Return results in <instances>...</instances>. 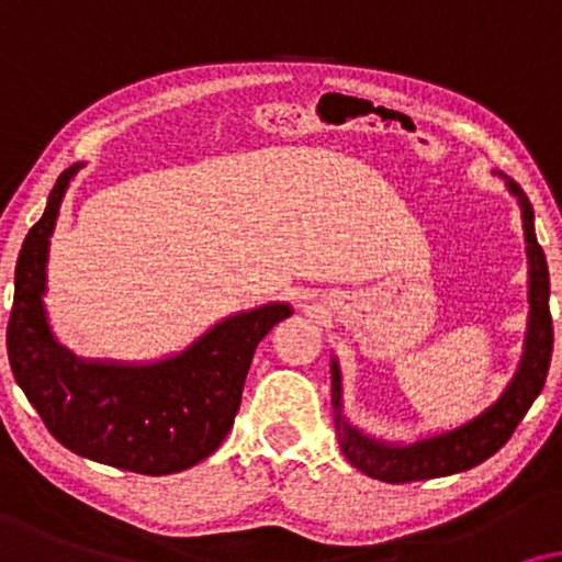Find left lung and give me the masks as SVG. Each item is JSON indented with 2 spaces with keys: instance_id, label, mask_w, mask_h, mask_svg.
<instances>
[{
  "instance_id": "1",
  "label": "left lung",
  "mask_w": 562,
  "mask_h": 562,
  "mask_svg": "<svg viewBox=\"0 0 562 562\" xmlns=\"http://www.w3.org/2000/svg\"><path fill=\"white\" fill-rule=\"evenodd\" d=\"M508 192L514 194L521 207L525 221V241L529 259V324L525 339V355L516 368L512 383L504 387L498 401L483 411L481 416L470 418L458 429L434 434L411 445H391L383 439L368 437L351 426L341 414V370L331 359V403L336 414V437L339 447L351 465L364 475L385 483H411L426 477H442L462 473L481 465L491 454H496L508 442L516 424L525 418L537 395H540L544 378L550 370L552 357V316H550V272L542 246L535 236V211L529 198L514 179L506 175Z\"/></svg>"
}]
</instances>
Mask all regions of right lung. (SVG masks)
Wrapping results in <instances>:
<instances>
[{
	"label": "right lung",
	"mask_w": 562,
	"mask_h": 562,
	"mask_svg": "<svg viewBox=\"0 0 562 562\" xmlns=\"http://www.w3.org/2000/svg\"><path fill=\"white\" fill-rule=\"evenodd\" d=\"M81 167L61 171L46 213L22 241L7 324L12 375L66 450L140 475L179 473L226 439L254 349L293 308L269 303L236 313L184 351L151 364L81 359L61 347L43 305L46 261L66 187Z\"/></svg>",
	"instance_id": "add662e5"
}]
</instances>
